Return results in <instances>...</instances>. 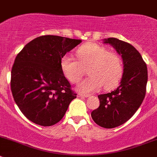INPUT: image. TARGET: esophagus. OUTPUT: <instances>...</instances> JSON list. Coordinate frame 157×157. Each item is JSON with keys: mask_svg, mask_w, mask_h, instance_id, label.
I'll use <instances>...</instances> for the list:
<instances>
[{"mask_svg": "<svg viewBox=\"0 0 157 157\" xmlns=\"http://www.w3.org/2000/svg\"><path fill=\"white\" fill-rule=\"evenodd\" d=\"M77 97H90V95H89V94H78V95H77Z\"/></svg>", "mask_w": 157, "mask_h": 157, "instance_id": "34e87169", "label": "esophagus"}]
</instances>
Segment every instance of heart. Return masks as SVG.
I'll return each mask as SVG.
<instances>
[{
  "mask_svg": "<svg viewBox=\"0 0 157 157\" xmlns=\"http://www.w3.org/2000/svg\"><path fill=\"white\" fill-rule=\"evenodd\" d=\"M78 60L70 54L60 59V68L63 75L71 82L77 83L88 67L89 77L79 84V90L85 93L97 91L103 87L109 90L118 83L123 74L121 57L102 45L88 43L76 51Z\"/></svg>",
  "mask_w": 157,
  "mask_h": 157,
  "instance_id": "b5f03b06",
  "label": "heart"
}]
</instances>
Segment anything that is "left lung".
Segmentation results:
<instances>
[{
    "mask_svg": "<svg viewBox=\"0 0 157 157\" xmlns=\"http://www.w3.org/2000/svg\"><path fill=\"white\" fill-rule=\"evenodd\" d=\"M122 56L124 74L121 84L108 94L98 96L100 106L91 113L97 125L114 128L127 122L140 106L147 91V64L139 51L127 42L117 38L105 39Z\"/></svg>",
    "mask_w": 157,
    "mask_h": 157,
    "instance_id": "left-lung-1",
    "label": "left lung"
}]
</instances>
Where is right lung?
Masks as SVG:
<instances>
[{"label": "right lung", "instance_id": "add662e5", "mask_svg": "<svg viewBox=\"0 0 157 157\" xmlns=\"http://www.w3.org/2000/svg\"><path fill=\"white\" fill-rule=\"evenodd\" d=\"M80 43L81 40L44 35L18 53L10 88L15 103L29 121L49 127L63 117L77 94L62 72L60 59Z\"/></svg>", "mask_w": 157, "mask_h": 157}]
</instances>
